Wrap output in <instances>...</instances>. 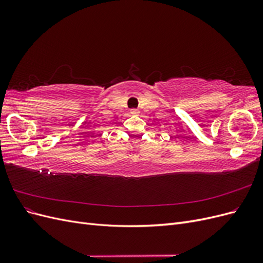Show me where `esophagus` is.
<instances>
[{
  "mask_svg": "<svg viewBox=\"0 0 263 263\" xmlns=\"http://www.w3.org/2000/svg\"><path fill=\"white\" fill-rule=\"evenodd\" d=\"M130 113L134 114V115H138L140 112H139L138 109H135V108H134V109H130Z\"/></svg>",
  "mask_w": 263,
  "mask_h": 263,
  "instance_id": "1",
  "label": "esophagus"
}]
</instances>
